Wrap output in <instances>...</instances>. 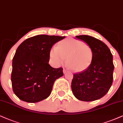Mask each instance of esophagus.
I'll use <instances>...</instances> for the list:
<instances>
[{
    "label": "esophagus",
    "instance_id": "esophagus-1",
    "mask_svg": "<svg viewBox=\"0 0 123 123\" xmlns=\"http://www.w3.org/2000/svg\"><path fill=\"white\" fill-rule=\"evenodd\" d=\"M67 71H68V70H66V69H63V74H65V73H66Z\"/></svg>",
    "mask_w": 123,
    "mask_h": 123
}]
</instances>
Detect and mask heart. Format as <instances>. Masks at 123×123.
Returning a JSON list of instances; mask_svg holds the SVG:
<instances>
[{"label": "heart", "instance_id": "b5f03b06", "mask_svg": "<svg viewBox=\"0 0 123 123\" xmlns=\"http://www.w3.org/2000/svg\"><path fill=\"white\" fill-rule=\"evenodd\" d=\"M91 48L86 43L74 38H68L54 46L49 52L51 62L54 66H60L66 61L70 68L76 72L87 69L92 60Z\"/></svg>", "mask_w": 123, "mask_h": 123}]
</instances>
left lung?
<instances>
[{
	"mask_svg": "<svg viewBox=\"0 0 123 123\" xmlns=\"http://www.w3.org/2000/svg\"><path fill=\"white\" fill-rule=\"evenodd\" d=\"M88 44L93 56L87 69L73 75L71 90L76 98L85 102L100 99L109 91L113 82L114 65L111 51L103 42L92 36H75Z\"/></svg>",
	"mask_w": 123,
	"mask_h": 123,
	"instance_id": "8db88e82",
	"label": "left lung"
}]
</instances>
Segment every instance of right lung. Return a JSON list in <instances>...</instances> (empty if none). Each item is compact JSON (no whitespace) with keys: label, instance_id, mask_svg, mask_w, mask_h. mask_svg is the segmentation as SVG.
<instances>
[{"label":"right lung","instance_id":"right-lung-1","mask_svg":"<svg viewBox=\"0 0 123 123\" xmlns=\"http://www.w3.org/2000/svg\"><path fill=\"white\" fill-rule=\"evenodd\" d=\"M65 36L37 35L18 46L12 60V90L20 100L37 103L50 95L57 79L63 76L62 68L48 63L53 45Z\"/></svg>","mask_w":123,"mask_h":123}]
</instances>
